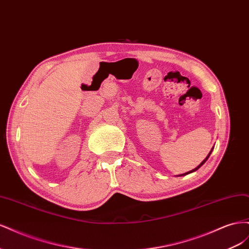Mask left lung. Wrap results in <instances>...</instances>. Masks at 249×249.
<instances>
[{
    "label": "left lung",
    "mask_w": 249,
    "mask_h": 249,
    "mask_svg": "<svg viewBox=\"0 0 249 249\" xmlns=\"http://www.w3.org/2000/svg\"><path fill=\"white\" fill-rule=\"evenodd\" d=\"M212 150H213V147H212V149H211V152L209 153V155L207 156V158H206V159H205V160H203V161H202V162H201V163H200V164L198 165V166H197L196 168H194L193 170H191V171H189V172H186V173H184V175H180V176H186V175H188V173H191V172H193V171H196V170H197V169H198V168H199V167L201 166V165H202V164H205V162H206V161H207V160L209 159V157H210L211 153H212Z\"/></svg>",
    "instance_id": "8db88e82"
}]
</instances>
